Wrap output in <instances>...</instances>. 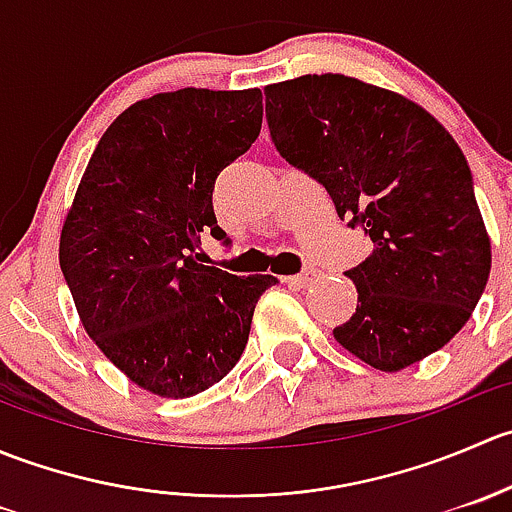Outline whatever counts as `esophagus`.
<instances>
[{
    "instance_id": "1",
    "label": "esophagus",
    "mask_w": 512,
    "mask_h": 512,
    "mask_svg": "<svg viewBox=\"0 0 512 512\" xmlns=\"http://www.w3.org/2000/svg\"><path fill=\"white\" fill-rule=\"evenodd\" d=\"M317 280V270H304V272H299V275H294V277H287V282L292 287H297V289H304V287H309L312 285V282Z\"/></svg>"
}]
</instances>
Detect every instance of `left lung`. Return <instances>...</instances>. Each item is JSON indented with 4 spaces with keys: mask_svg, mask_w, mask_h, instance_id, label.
I'll use <instances>...</instances> for the list:
<instances>
[{
    "mask_svg": "<svg viewBox=\"0 0 512 512\" xmlns=\"http://www.w3.org/2000/svg\"><path fill=\"white\" fill-rule=\"evenodd\" d=\"M280 156L324 185L337 215L374 250L347 270L359 304L334 337L399 371L451 342L490 275V240L468 160L409 98L342 74L265 89Z\"/></svg>",
    "mask_w": 512,
    "mask_h": 512,
    "instance_id": "8db88e82",
    "label": "left lung"
}]
</instances>
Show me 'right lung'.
<instances>
[{
	"mask_svg": "<svg viewBox=\"0 0 512 512\" xmlns=\"http://www.w3.org/2000/svg\"><path fill=\"white\" fill-rule=\"evenodd\" d=\"M262 91L180 89L133 103L98 141L59 262L84 329L133 384L188 399L237 364L272 275L200 265L220 170L255 143Z\"/></svg>",
	"mask_w": 512,
	"mask_h": 512,
	"instance_id": "1",
	"label": "right lung"
}]
</instances>
